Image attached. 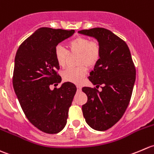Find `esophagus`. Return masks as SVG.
<instances>
[{
  "label": "esophagus",
  "mask_w": 154,
  "mask_h": 154,
  "mask_svg": "<svg viewBox=\"0 0 154 154\" xmlns=\"http://www.w3.org/2000/svg\"><path fill=\"white\" fill-rule=\"evenodd\" d=\"M77 91H80L81 90H82V87L80 86V85H77Z\"/></svg>",
  "instance_id": "esophagus-1"
}]
</instances>
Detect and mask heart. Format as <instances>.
I'll use <instances>...</instances> for the list:
<instances>
[{
	"label": "heart",
	"mask_w": 154,
	"mask_h": 154,
	"mask_svg": "<svg viewBox=\"0 0 154 154\" xmlns=\"http://www.w3.org/2000/svg\"><path fill=\"white\" fill-rule=\"evenodd\" d=\"M71 53H79L78 65L75 68L69 67L62 73L63 79L66 82L80 83L87 75V66L94 67L101 57V47L97 40H91L85 36H77L67 43ZM54 57L57 64L61 67L65 66L69 56V51L61 45L54 48Z\"/></svg>",
	"instance_id": "obj_1"
}]
</instances>
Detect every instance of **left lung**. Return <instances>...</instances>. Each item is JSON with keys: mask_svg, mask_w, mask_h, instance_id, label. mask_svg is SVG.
I'll return each instance as SVG.
<instances>
[{"mask_svg": "<svg viewBox=\"0 0 154 154\" xmlns=\"http://www.w3.org/2000/svg\"><path fill=\"white\" fill-rule=\"evenodd\" d=\"M79 33L97 39L101 57L89 80L97 88L84 87L88 102L82 106L87 124L98 131L107 130L122 118L130 101L135 81V67L128 45L111 30L103 27L82 30Z\"/></svg>", "mask_w": 154, "mask_h": 154, "instance_id": "8db88e82", "label": "left lung"}]
</instances>
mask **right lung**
Returning a JSON list of instances; mask_svg holds the SVG:
<instances>
[{"mask_svg": "<svg viewBox=\"0 0 154 154\" xmlns=\"http://www.w3.org/2000/svg\"><path fill=\"white\" fill-rule=\"evenodd\" d=\"M74 33V30L41 27L21 44L15 57V93L28 121L45 133L55 134L64 128L76 92L71 82L50 89L51 85L61 82L54 48Z\"/></svg>", "mask_w": 154, "mask_h": 154, "instance_id": "1", "label": "right lung"}]
</instances>
